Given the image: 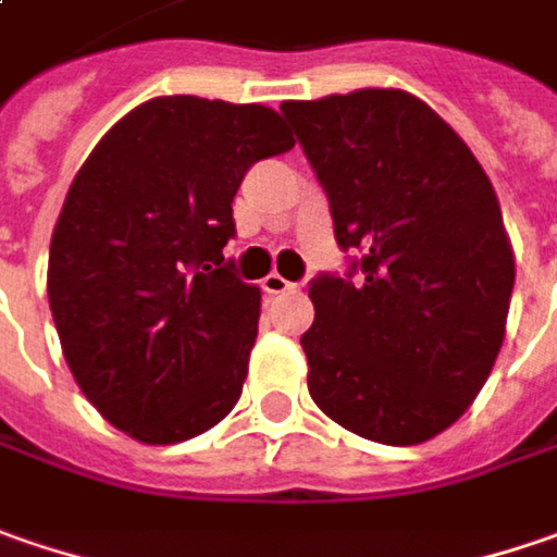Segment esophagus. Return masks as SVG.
<instances>
[{
    "label": "esophagus",
    "instance_id": "esophagus-1",
    "mask_svg": "<svg viewBox=\"0 0 557 557\" xmlns=\"http://www.w3.org/2000/svg\"><path fill=\"white\" fill-rule=\"evenodd\" d=\"M261 289H264L268 296H283V293L296 289V283H289L286 277H280V274H268V277L261 280Z\"/></svg>",
    "mask_w": 557,
    "mask_h": 557
}]
</instances>
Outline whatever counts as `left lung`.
Masks as SVG:
<instances>
[{
    "mask_svg": "<svg viewBox=\"0 0 557 557\" xmlns=\"http://www.w3.org/2000/svg\"><path fill=\"white\" fill-rule=\"evenodd\" d=\"M361 277L311 280L308 393L330 421L418 446L493 374L515 289L496 189L468 143L405 89L283 102ZM351 268V271H355Z\"/></svg>",
    "mask_w": 557,
    "mask_h": 557,
    "instance_id": "8db88e82",
    "label": "left lung"
}]
</instances>
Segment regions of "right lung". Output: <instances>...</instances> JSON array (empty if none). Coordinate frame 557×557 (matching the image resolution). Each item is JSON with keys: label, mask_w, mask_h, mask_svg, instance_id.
<instances>
[{"label": "right lung", "mask_w": 557, "mask_h": 557, "mask_svg": "<svg viewBox=\"0 0 557 557\" xmlns=\"http://www.w3.org/2000/svg\"><path fill=\"white\" fill-rule=\"evenodd\" d=\"M296 146L268 106L158 96L96 143L49 246V308L89 405L146 446H174L233 411L261 289L233 274V196L261 158Z\"/></svg>", "instance_id": "obj_1"}]
</instances>
